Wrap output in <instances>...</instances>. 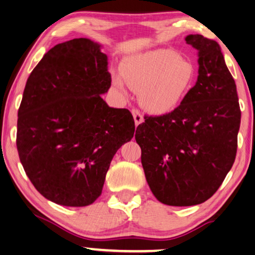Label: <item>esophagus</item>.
<instances>
[{"mask_svg": "<svg viewBox=\"0 0 255 255\" xmlns=\"http://www.w3.org/2000/svg\"><path fill=\"white\" fill-rule=\"evenodd\" d=\"M132 115H133V119H134V123H135V127L137 125L141 124L143 122V115L141 114L140 111L137 110H132Z\"/></svg>", "mask_w": 255, "mask_h": 255, "instance_id": "34e87169", "label": "esophagus"}]
</instances>
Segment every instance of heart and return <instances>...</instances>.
Returning a JSON list of instances; mask_svg holds the SVG:
<instances>
[{
    "label": "heart",
    "mask_w": 255,
    "mask_h": 255,
    "mask_svg": "<svg viewBox=\"0 0 255 255\" xmlns=\"http://www.w3.org/2000/svg\"><path fill=\"white\" fill-rule=\"evenodd\" d=\"M122 75L113 85L124 93L125 82L140 93V102L152 114H166L181 105L197 81V69L173 49H153L127 58Z\"/></svg>",
    "instance_id": "obj_1"
}]
</instances>
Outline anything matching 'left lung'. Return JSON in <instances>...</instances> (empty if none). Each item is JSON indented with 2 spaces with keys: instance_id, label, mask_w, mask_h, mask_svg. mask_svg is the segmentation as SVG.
<instances>
[{
  "instance_id": "obj_1",
  "label": "left lung",
  "mask_w": 255,
  "mask_h": 255,
  "mask_svg": "<svg viewBox=\"0 0 255 255\" xmlns=\"http://www.w3.org/2000/svg\"><path fill=\"white\" fill-rule=\"evenodd\" d=\"M185 41L198 49L197 83L173 112L144 116L135 131L150 190L174 207L216 193L235 161L241 124L236 85L219 44L202 35Z\"/></svg>"
}]
</instances>
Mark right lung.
<instances>
[{
  "instance_id": "right-lung-1",
  "label": "right lung",
  "mask_w": 255,
  "mask_h": 255,
  "mask_svg": "<svg viewBox=\"0 0 255 255\" xmlns=\"http://www.w3.org/2000/svg\"><path fill=\"white\" fill-rule=\"evenodd\" d=\"M100 48L88 38L54 46L29 76L18 111L24 172L44 198L61 206L95 202L113 157L134 134L130 111L100 97L112 82Z\"/></svg>"
}]
</instances>
